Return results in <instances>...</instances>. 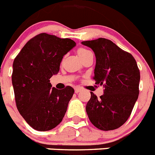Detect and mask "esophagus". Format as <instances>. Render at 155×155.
Wrapping results in <instances>:
<instances>
[{
  "label": "esophagus",
  "instance_id": "34e87169",
  "mask_svg": "<svg viewBox=\"0 0 155 155\" xmlns=\"http://www.w3.org/2000/svg\"><path fill=\"white\" fill-rule=\"evenodd\" d=\"M81 88L80 87H75L74 88V91H75V93H76V94H78V93H79L81 91Z\"/></svg>",
  "mask_w": 155,
  "mask_h": 155
}]
</instances>
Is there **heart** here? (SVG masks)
<instances>
[{
	"label": "heart",
	"instance_id": "1",
	"mask_svg": "<svg viewBox=\"0 0 155 155\" xmlns=\"http://www.w3.org/2000/svg\"><path fill=\"white\" fill-rule=\"evenodd\" d=\"M90 52L89 50H86V49H84V48H80L78 50V53L79 57H81L82 56H84V54H86L87 53Z\"/></svg>",
	"mask_w": 155,
	"mask_h": 155
}]
</instances>
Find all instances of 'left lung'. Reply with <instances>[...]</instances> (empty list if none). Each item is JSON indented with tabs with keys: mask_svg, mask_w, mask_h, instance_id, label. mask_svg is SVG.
Listing matches in <instances>:
<instances>
[{
	"mask_svg": "<svg viewBox=\"0 0 155 155\" xmlns=\"http://www.w3.org/2000/svg\"><path fill=\"white\" fill-rule=\"evenodd\" d=\"M96 57L94 80L103 85L104 94L91 92L86 113L91 124L102 130H113L126 123L139 95L140 75L135 59L109 39L98 38L81 42Z\"/></svg>",
	"mask_w": 155,
	"mask_h": 155,
	"instance_id": "1",
	"label": "left lung"
}]
</instances>
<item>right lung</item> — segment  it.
I'll use <instances>...</instances> for the list:
<instances>
[{
  "instance_id": "add662e5",
  "label": "right lung",
  "mask_w": 155,
  "mask_h": 155,
  "mask_svg": "<svg viewBox=\"0 0 155 155\" xmlns=\"http://www.w3.org/2000/svg\"><path fill=\"white\" fill-rule=\"evenodd\" d=\"M76 46L71 39L41 33L30 39L13 62L12 85L19 113L38 131L61 124L74 90L52 87L50 78L60 71L63 57Z\"/></svg>"
}]
</instances>
